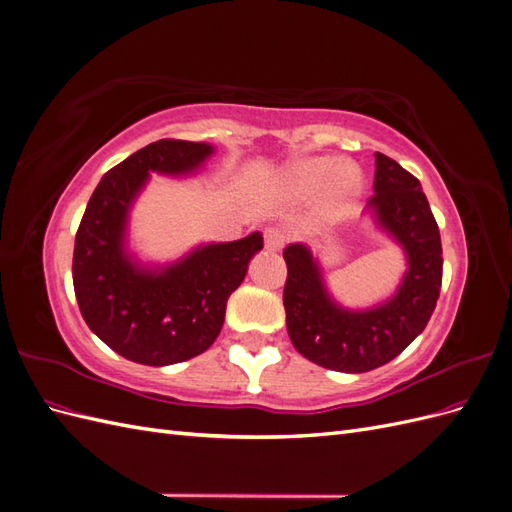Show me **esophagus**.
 I'll return each instance as SVG.
<instances>
[{"instance_id": "1", "label": "esophagus", "mask_w": 512, "mask_h": 512, "mask_svg": "<svg viewBox=\"0 0 512 512\" xmlns=\"http://www.w3.org/2000/svg\"><path fill=\"white\" fill-rule=\"evenodd\" d=\"M286 243L284 232L280 228H267L265 230V247L269 252H280Z\"/></svg>"}]
</instances>
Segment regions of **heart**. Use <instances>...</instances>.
<instances>
[{
	"label": "heart",
	"instance_id": "obj_1",
	"mask_svg": "<svg viewBox=\"0 0 512 512\" xmlns=\"http://www.w3.org/2000/svg\"><path fill=\"white\" fill-rule=\"evenodd\" d=\"M284 188L294 198H309L322 190L318 220L324 226H337L359 205L365 175L361 166L350 160L316 156L292 164L284 175Z\"/></svg>",
	"mask_w": 512,
	"mask_h": 512
}]
</instances>
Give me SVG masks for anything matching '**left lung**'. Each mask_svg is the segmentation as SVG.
<instances>
[{"mask_svg":"<svg viewBox=\"0 0 512 512\" xmlns=\"http://www.w3.org/2000/svg\"><path fill=\"white\" fill-rule=\"evenodd\" d=\"M365 211L406 256L395 292L371 307H344L305 243L284 250L286 327L305 359L344 374H363L393 361L423 333L442 286V243L421 181L376 151L374 196Z\"/></svg>","mask_w":512,"mask_h":512,"instance_id":"1","label":"left lung"}]
</instances>
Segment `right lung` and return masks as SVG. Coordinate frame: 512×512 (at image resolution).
Returning <instances> with one entry per match:
<instances>
[{
  "label": "right lung",
  "mask_w": 512,
  "mask_h": 512,
  "mask_svg": "<svg viewBox=\"0 0 512 512\" xmlns=\"http://www.w3.org/2000/svg\"><path fill=\"white\" fill-rule=\"evenodd\" d=\"M215 147L158 141L100 179L74 241L72 282L87 327L123 359L164 367L203 354L220 335L226 301L262 250V235L198 243L170 262L138 258L130 213L151 173L194 177Z\"/></svg>",
  "instance_id": "1"
}]
</instances>
